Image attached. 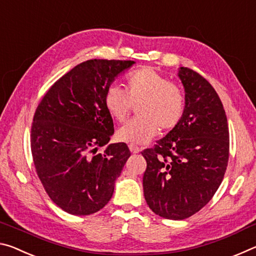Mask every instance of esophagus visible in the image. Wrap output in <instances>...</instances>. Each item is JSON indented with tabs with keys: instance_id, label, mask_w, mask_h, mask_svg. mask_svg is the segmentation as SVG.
<instances>
[{
	"instance_id": "1",
	"label": "esophagus",
	"mask_w": 256,
	"mask_h": 256,
	"mask_svg": "<svg viewBox=\"0 0 256 256\" xmlns=\"http://www.w3.org/2000/svg\"><path fill=\"white\" fill-rule=\"evenodd\" d=\"M128 148H130V150H131L132 154H138L141 151L140 146H138L136 144H130Z\"/></svg>"
}]
</instances>
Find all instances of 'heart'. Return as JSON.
Segmentation results:
<instances>
[{"instance_id":"heart-1","label":"heart","mask_w":256,"mask_h":256,"mask_svg":"<svg viewBox=\"0 0 256 256\" xmlns=\"http://www.w3.org/2000/svg\"><path fill=\"white\" fill-rule=\"evenodd\" d=\"M138 118L130 120L118 131V138L131 144H146L159 133L175 128L185 112V96L178 86L151 68L130 73L125 79V92L118 86H108L104 105L110 118L123 123L133 105Z\"/></svg>"}]
</instances>
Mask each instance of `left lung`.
Wrapping results in <instances>:
<instances>
[{
  "mask_svg": "<svg viewBox=\"0 0 256 256\" xmlns=\"http://www.w3.org/2000/svg\"><path fill=\"white\" fill-rule=\"evenodd\" d=\"M185 112L180 124L142 151L144 193L156 214L183 220L196 214L222 184L229 158L226 112L218 94L198 72L182 66Z\"/></svg>",
  "mask_w": 256,
  "mask_h": 256,
  "instance_id": "1",
  "label": "left lung"
}]
</instances>
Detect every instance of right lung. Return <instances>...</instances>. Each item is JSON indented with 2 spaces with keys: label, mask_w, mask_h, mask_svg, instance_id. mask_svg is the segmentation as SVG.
<instances>
[{
  "label": "right lung",
  "mask_w": 256,
  "mask_h": 256,
  "mask_svg": "<svg viewBox=\"0 0 256 256\" xmlns=\"http://www.w3.org/2000/svg\"><path fill=\"white\" fill-rule=\"evenodd\" d=\"M134 60H89L50 86L34 115L32 154L50 200L70 214L88 216L105 206L131 152L108 144L114 134L104 94Z\"/></svg>",
  "instance_id": "1"
}]
</instances>
